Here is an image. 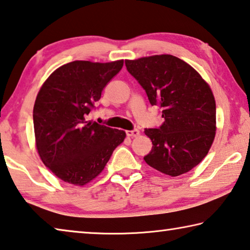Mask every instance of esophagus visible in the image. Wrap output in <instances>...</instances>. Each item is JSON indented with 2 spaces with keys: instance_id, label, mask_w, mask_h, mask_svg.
Wrapping results in <instances>:
<instances>
[{
  "instance_id": "esophagus-1",
  "label": "esophagus",
  "mask_w": 250,
  "mask_h": 250,
  "mask_svg": "<svg viewBox=\"0 0 250 250\" xmlns=\"http://www.w3.org/2000/svg\"><path fill=\"white\" fill-rule=\"evenodd\" d=\"M126 134H127L128 137H137V136H140L141 133L138 129H133V130H127Z\"/></svg>"
}]
</instances>
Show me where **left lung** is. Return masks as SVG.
<instances>
[{"instance_id":"8db88e82","label":"left lung","mask_w":250,"mask_h":250,"mask_svg":"<svg viewBox=\"0 0 250 250\" xmlns=\"http://www.w3.org/2000/svg\"><path fill=\"white\" fill-rule=\"evenodd\" d=\"M125 65L148 96L163 108L159 128L145 129L153 148L144 161L176 177L205 158L216 135V103L207 82L178 57L162 54L126 60Z\"/></svg>"}]
</instances>
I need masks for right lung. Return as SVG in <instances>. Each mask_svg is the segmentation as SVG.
<instances>
[{
    "label": "right lung",
    "mask_w": 250,
    "mask_h": 250,
    "mask_svg": "<svg viewBox=\"0 0 250 250\" xmlns=\"http://www.w3.org/2000/svg\"><path fill=\"white\" fill-rule=\"evenodd\" d=\"M123 64L74 61L56 68L40 88L33 108L35 146L44 165L65 183H91L125 140L124 130L86 121Z\"/></svg>",
    "instance_id": "obj_1"
}]
</instances>
